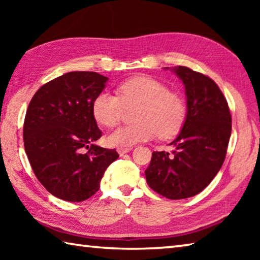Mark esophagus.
<instances>
[{"instance_id":"1","label":"esophagus","mask_w":260,"mask_h":260,"mask_svg":"<svg viewBox=\"0 0 260 260\" xmlns=\"http://www.w3.org/2000/svg\"><path fill=\"white\" fill-rule=\"evenodd\" d=\"M132 149H133L132 147H128V148H118L117 151H118V153H119L120 156H122V155H125V153L132 151Z\"/></svg>"}]
</instances>
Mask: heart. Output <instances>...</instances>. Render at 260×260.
Listing matches in <instances>:
<instances>
[{"label": "heart", "mask_w": 260, "mask_h": 260, "mask_svg": "<svg viewBox=\"0 0 260 260\" xmlns=\"http://www.w3.org/2000/svg\"><path fill=\"white\" fill-rule=\"evenodd\" d=\"M119 98L108 91L100 93L93 101L91 111L95 120L104 127H114L121 120L124 110L138 105L135 124L121 126L109 135L114 147H131L153 139H170L177 135L187 118L184 100L169 90L165 83L147 76L131 78L118 87Z\"/></svg>", "instance_id": "heart-1"}]
</instances>
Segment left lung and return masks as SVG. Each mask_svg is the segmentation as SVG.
<instances>
[{"label": "left lung", "instance_id": "obj_1", "mask_svg": "<svg viewBox=\"0 0 260 260\" xmlns=\"http://www.w3.org/2000/svg\"><path fill=\"white\" fill-rule=\"evenodd\" d=\"M171 70L184 85L187 118L177 139L170 143L174 150L153 151L144 173L149 187L159 195L182 200L208 187L221 169L232 117L225 96L212 79L186 67Z\"/></svg>", "mask_w": 260, "mask_h": 260}]
</instances>
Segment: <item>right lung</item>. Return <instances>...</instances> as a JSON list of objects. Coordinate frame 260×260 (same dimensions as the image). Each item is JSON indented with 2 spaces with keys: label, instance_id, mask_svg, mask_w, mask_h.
Instances as JSON below:
<instances>
[{
  "label": "right lung",
  "instance_id": "1",
  "mask_svg": "<svg viewBox=\"0 0 260 260\" xmlns=\"http://www.w3.org/2000/svg\"><path fill=\"white\" fill-rule=\"evenodd\" d=\"M108 78L69 72L43 85L30 100L24 121L25 151L35 177L51 195L82 202L100 189L119 155L94 143L102 136L91 111Z\"/></svg>",
  "mask_w": 260,
  "mask_h": 260
}]
</instances>
